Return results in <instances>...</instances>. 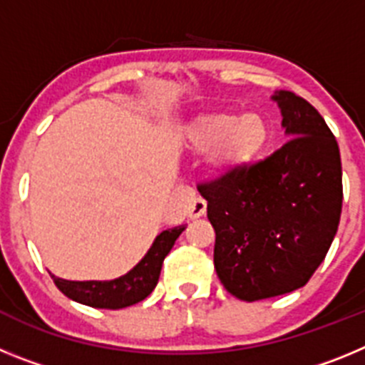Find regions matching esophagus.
Wrapping results in <instances>:
<instances>
[{
  "label": "esophagus",
  "mask_w": 365,
  "mask_h": 365,
  "mask_svg": "<svg viewBox=\"0 0 365 365\" xmlns=\"http://www.w3.org/2000/svg\"><path fill=\"white\" fill-rule=\"evenodd\" d=\"M205 212H206V202L202 201V199H193V201L190 202L186 214H188L190 219H199L201 215H205Z\"/></svg>",
  "instance_id": "esophagus-1"
}]
</instances>
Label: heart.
Listing matches in <instances>:
<instances>
[{
	"label": "heart",
	"mask_w": 365,
	"mask_h": 365,
	"mask_svg": "<svg viewBox=\"0 0 365 365\" xmlns=\"http://www.w3.org/2000/svg\"><path fill=\"white\" fill-rule=\"evenodd\" d=\"M186 151L208 155L215 177L245 173L263 157L270 144V125L259 113L234 115L228 111L202 113L186 125Z\"/></svg>",
	"instance_id": "obj_1"
}]
</instances>
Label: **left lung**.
<instances>
[{"instance_id":"8db88e82","label":"left lung","mask_w":365,"mask_h":365,"mask_svg":"<svg viewBox=\"0 0 365 365\" xmlns=\"http://www.w3.org/2000/svg\"><path fill=\"white\" fill-rule=\"evenodd\" d=\"M270 98L291 140L245 173L199 186L215 230V272L243 302L305 285L333 243L341 214L334 135L302 96L282 89Z\"/></svg>"}]
</instances>
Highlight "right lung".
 I'll return each instance as SVG.
<instances>
[{"instance_id": "add662e5", "label": "right lung", "mask_w": 365, "mask_h": 365, "mask_svg": "<svg viewBox=\"0 0 365 365\" xmlns=\"http://www.w3.org/2000/svg\"><path fill=\"white\" fill-rule=\"evenodd\" d=\"M185 227H175L163 230L151 243L150 250L131 270L115 279L104 282H69L53 276L58 289L74 302L96 309H124L143 302L151 294L159 282L164 257L170 254L177 237L182 234Z\"/></svg>"}]
</instances>
